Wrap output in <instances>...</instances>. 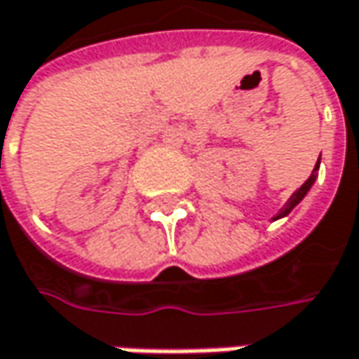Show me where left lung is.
Masks as SVG:
<instances>
[{
  "label": "left lung",
  "instance_id": "left-lung-1",
  "mask_svg": "<svg viewBox=\"0 0 359 359\" xmlns=\"http://www.w3.org/2000/svg\"><path fill=\"white\" fill-rule=\"evenodd\" d=\"M318 160H320V156H318ZM316 170H318V164L314 166V170H312V175L309 177V180H306V182H304V184H302V187H300V189H298V191H296V193H294V195L290 197V201L285 203V208H283L281 212L277 213L273 219H279V217L287 215V213L292 212V210H294V208H296V205H298V203H300V201H302V199L306 197V193L310 191V187H312V184H314V180H316Z\"/></svg>",
  "mask_w": 359,
  "mask_h": 359
}]
</instances>
